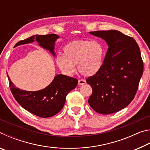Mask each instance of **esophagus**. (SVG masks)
Segmentation results:
<instances>
[{"label": "esophagus", "instance_id": "obj_1", "mask_svg": "<svg viewBox=\"0 0 150 150\" xmlns=\"http://www.w3.org/2000/svg\"><path fill=\"white\" fill-rule=\"evenodd\" d=\"M86 83V81L85 79H79L78 81V84L79 85H84Z\"/></svg>", "mask_w": 150, "mask_h": 150}]
</instances>
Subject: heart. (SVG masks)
I'll list each match as a JSON object with an SVG mask.
<instances>
[{
  "label": "heart",
  "instance_id": "obj_1",
  "mask_svg": "<svg viewBox=\"0 0 150 150\" xmlns=\"http://www.w3.org/2000/svg\"><path fill=\"white\" fill-rule=\"evenodd\" d=\"M63 55H57V67L63 73L72 75L77 64L78 70L85 76L95 75L102 67L105 49L100 42L93 40H74L63 48Z\"/></svg>",
  "mask_w": 150,
  "mask_h": 150
}]
</instances>
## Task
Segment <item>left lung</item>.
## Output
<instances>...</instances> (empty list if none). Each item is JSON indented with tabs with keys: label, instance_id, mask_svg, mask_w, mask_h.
Masks as SVG:
<instances>
[{
	"label": "left lung",
	"instance_id": "left-lung-1",
	"mask_svg": "<svg viewBox=\"0 0 150 150\" xmlns=\"http://www.w3.org/2000/svg\"><path fill=\"white\" fill-rule=\"evenodd\" d=\"M90 34L105 40L108 48L100 70L87 79L93 89L88 102L96 112L108 115L125 108L134 99L143 74V60L132 37L115 30Z\"/></svg>",
	"mask_w": 150,
	"mask_h": 150
}]
</instances>
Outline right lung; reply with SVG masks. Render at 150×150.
Masks as SVG:
<instances>
[{
  "instance_id": "obj_1",
  "label": "right lung",
  "mask_w": 150,
  "mask_h": 150,
  "mask_svg": "<svg viewBox=\"0 0 150 150\" xmlns=\"http://www.w3.org/2000/svg\"><path fill=\"white\" fill-rule=\"evenodd\" d=\"M59 36L54 34L44 35H34L22 40L15 45L28 44L35 40L42 47L49 50L55 55L54 50L55 41ZM8 78L9 87L16 100L25 110L41 118H48L57 114L65 105L66 96L76 87L78 80L63 75H57L50 85L44 89L38 91L20 90L15 87Z\"/></svg>"
}]
</instances>
